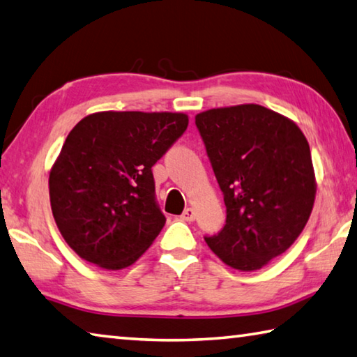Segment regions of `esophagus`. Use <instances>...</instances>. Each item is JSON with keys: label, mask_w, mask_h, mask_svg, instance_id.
<instances>
[{"label": "esophagus", "mask_w": 357, "mask_h": 357, "mask_svg": "<svg viewBox=\"0 0 357 357\" xmlns=\"http://www.w3.org/2000/svg\"><path fill=\"white\" fill-rule=\"evenodd\" d=\"M180 219L185 222H192L194 219H196V210H194V208H186L183 214L180 216Z\"/></svg>", "instance_id": "1"}]
</instances>
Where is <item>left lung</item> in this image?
<instances>
[{
    "mask_svg": "<svg viewBox=\"0 0 357 357\" xmlns=\"http://www.w3.org/2000/svg\"><path fill=\"white\" fill-rule=\"evenodd\" d=\"M227 220L208 247L236 271L253 272L291 247L311 216L315 174L300 127L258 104L197 113Z\"/></svg>",
    "mask_w": 357,
    "mask_h": 357,
    "instance_id": "left-lung-1",
    "label": "left lung"
}]
</instances>
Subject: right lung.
Wrapping results in <instances>:
<instances>
[{
  "mask_svg": "<svg viewBox=\"0 0 357 357\" xmlns=\"http://www.w3.org/2000/svg\"><path fill=\"white\" fill-rule=\"evenodd\" d=\"M172 112H98L68 133L50 172L54 220L80 258L107 271L132 266L166 218L152 166L188 127Z\"/></svg>",
  "mask_w": 357,
  "mask_h": 357,
  "instance_id": "1",
  "label": "right lung"
}]
</instances>
